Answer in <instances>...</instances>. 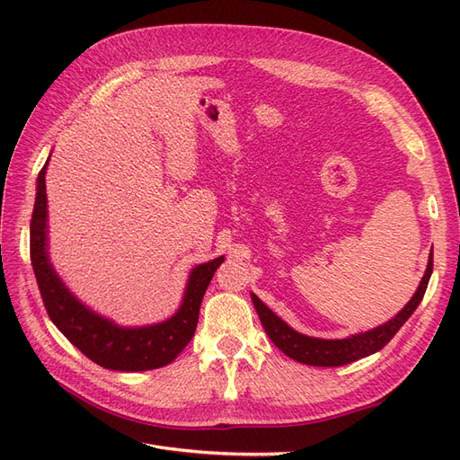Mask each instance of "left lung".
Masks as SVG:
<instances>
[{
  "mask_svg": "<svg viewBox=\"0 0 460 460\" xmlns=\"http://www.w3.org/2000/svg\"><path fill=\"white\" fill-rule=\"evenodd\" d=\"M431 270H434V252L429 253L426 274L422 278L419 289H416V294L412 296V299L405 305V309H402L399 314H395V318L389 320V323H385L384 326H378V328H374L365 333H357V336H351L347 340H318V338L303 336V333L291 330L284 323V320L278 318L257 296H252V299H253V305H255L264 332L269 333L272 343L282 353H286L288 357H291L294 360H297V363H303V365L341 367V365H349V363H353V360H358V358L368 357L376 351H380L384 345L389 343V340L395 336L399 328L407 323L409 316L420 305V301L426 294Z\"/></svg>",
  "mask_w": 460,
  "mask_h": 460,
  "instance_id": "1",
  "label": "left lung"
}]
</instances>
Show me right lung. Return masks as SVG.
<instances>
[{
	"mask_svg": "<svg viewBox=\"0 0 460 460\" xmlns=\"http://www.w3.org/2000/svg\"><path fill=\"white\" fill-rule=\"evenodd\" d=\"M46 166L48 163L38 174V191L31 220V261L51 323L68 341L103 368L140 372L172 363L196 333L205 289L225 257L199 264L191 270L184 303L172 318L155 326L119 328L73 297L51 269L46 249Z\"/></svg>",
	"mask_w": 460,
	"mask_h": 460,
	"instance_id": "right-lung-1",
	"label": "right lung"
}]
</instances>
